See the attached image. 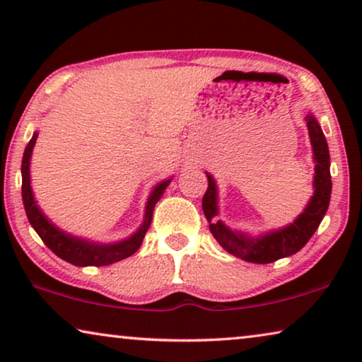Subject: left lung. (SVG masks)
<instances>
[{
	"label": "left lung",
	"instance_id": "8db88e82",
	"mask_svg": "<svg viewBox=\"0 0 362 362\" xmlns=\"http://www.w3.org/2000/svg\"><path fill=\"white\" fill-rule=\"evenodd\" d=\"M308 123L310 146L314 153V196L305 205L304 212L298 215L293 223L278 228V230L264 233L260 236H249L247 233L231 230L221 220H216L218 215V187L214 176L207 175L209 187L202 199V210L209 221L210 233L218 241L226 252L236 257L247 260L252 264H270L278 259L296 254L305 246L319 228L322 218L327 214L332 194V176H330V153L325 136L320 129L319 121L310 113L305 116Z\"/></svg>",
	"mask_w": 362,
	"mask_h": 362
}]
</instances>
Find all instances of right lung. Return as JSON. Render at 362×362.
I'll return each mask as SVG.
<instances>
[{"mask_svg": "<svg viewBox=\"0 0 362 362\" xmlns=\"http://www.w3.org/2000/svg\"><path fill=\"white\" fill-rule=\"evenodd\" d=\"M38 132H33L32 139L27 144L24 150V157H22V202H24V209L27 214V218H29L30 225L33 230L37 231V235L42 238V241L47 244V246L52 249V251L61 257L66 262L77 267H103L110 265L115 262H119L129 255L134 254L144 241V236L148 230L150 223H152V215L155 204L162 199L165 189L168 187L171 182L170 180H165L158 182L157 186L153 187V191L150 192L146 204V214H144V221L142 225L134 231V235L129 238L123 239V241L118 243H93L88 241L84 238L72 236L69 233H66L58 228L54 223H52L47 218V215L42 212L40 207L37 205V200L33 197V191L30 186V158H32V150L35 147Z\"/></svg>", "mask_w": 362, "mask_h": 362, "instance_id": "add662e5", "label": "right lung"}]
</instances>
